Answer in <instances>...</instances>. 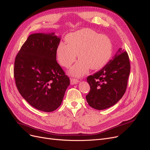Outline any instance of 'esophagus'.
<instances>
[{"instance_id": "34e87169", "label": "esophagus", "mask_w": 150, "mask_h": 150, "mask_svg": "<svg viewBox=\"0 0 150 150\" xmlns=\"http://www.w3.org/2000/svg\"><path fill=\"white\" fill-rule=\"evenodd\" d=\"M79 81L76 79H74V78H71L70 79V84L71 85H74V84H76L77 83H79Z\"/></svg>"}]
</instances>
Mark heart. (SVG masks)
Returning a JSON list of instances; mask_svg holds the SVG:
<instances>
[{"label": "heart", "instance_id": "b5f03b06", "mask_svg": "<svg viewBox=\"0 0 150 150\" xmlns=\"http://www.w3.org/2000/svg\"><path fill=\"white\" fill-rule=\"evenodd\" d=\"M67 44L60 42L56 54L60 64L69 68L76 59H80L70 70L75 76H82L90 68L98 70L107 64L112 56V43L106 35L99 34L90 28H83L67 35Z\"/></svg>", "mask_w": 150, "mask_h": 150}]
</instances>
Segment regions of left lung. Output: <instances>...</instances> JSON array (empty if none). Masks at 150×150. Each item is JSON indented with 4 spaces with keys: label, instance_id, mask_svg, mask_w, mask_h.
I'll return each instance as SVG.
<instances>
[{
    "label": "left lung",
    "instance_id": "obj_1",
    "mask_svg": "<svg viewBox=\"0 0 150 150\" xmlns=\"http://www.w3.org/2000/svg\"><path fill=\"white\" fill-rule=\"evenodd\" d=\"M130 71L129 55L120 48L101 70L87 77L90 90L86 99L89 106L103 110L117 103L126 91Z\"/></svg>",
    "mask_w": 150,
    "mask_h": 150
}]
</instances>
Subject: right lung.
Here are the masks:
<instances>
[{
  "label": "right lung",
  "instance_id": "right-lung-1",
  "mask_svg": "<svg viewBox=\"0 0 150 150\" xmlns=\"http://www.w3.org/2000/svg\"><path fill=\"white\" fill-rule=\"evenodd\" d=\"M54 33L30 35L16 55L13 75L16 88L35 108L52 112L62 103L70 79L56 60L60 39Z\"/></svg>",
  "mask_w": 150,
  "mask_h": 150
}]
</instances>
